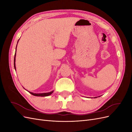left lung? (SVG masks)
<instances>
[{
  "instance_id": "obj_1",
  "label": "left lung",
  "mask_w": 132,
  "mask_h": 132,
  "mask_svg": "<svg viewBox=\"0 0 132 132\" xmlns=\"http://www.w3.org/2000/svg\"><path fill=\"white\" fill-rule=\"evenodd\" d=\"M96 97H94V98H96Z\"/></svg>"
}]
</instances>
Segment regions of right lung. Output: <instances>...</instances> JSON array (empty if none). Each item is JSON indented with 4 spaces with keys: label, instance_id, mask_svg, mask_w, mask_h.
<instances>
[{
    "label": "right lung",
    "instance_id": "obj_1",
    "mask_svg": "<svg viewBox=\"0 0 132 132\" xmlns=\"http://www.w3.org/2000/svg\"><path fill=\"white\" fill-rule=\"evenodd\" d=\"M19 40L18 41V43L19 42ZM16 48H17V45H16ZM16 52H15V57H14V68L16 70V67H15V58H16ZM24 88V87H23ZM24 89H25L24 88ZM26 90V89H25ZM54 91H52L51 92H50V93H32V92H30V91H29V93L32 94L34 96H41V97H45V96H49L50 95H51L53 93Z\"/></svg>",
    "mask_w": 132,
    "mask_h": 132
}]
</instances>
